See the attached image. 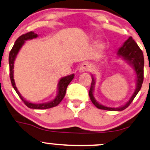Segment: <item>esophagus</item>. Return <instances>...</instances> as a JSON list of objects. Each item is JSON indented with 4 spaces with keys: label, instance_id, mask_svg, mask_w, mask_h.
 I'll list each match as a JSON object with an SVG mask.
<instances>
[{
    "label": "esophagus",
    "instance_id": "34e87169",
    "mask_svg": "<svg viewBox=\"0 0 150 150\" xmlns=\"http://www.w3.org/2000/svg\"><path fill=\"white\" fill-rule=\"evenodd\" d=\"M90 68V65L88 63H84L80 65V72H87Z\"/></svg>",
    "mask_w": 150,
    "mask_h": 150
}]
</instances>
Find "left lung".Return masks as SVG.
Instances as JSON below:
<instances>
[{
  "instance_id": "left-lung-1",
  "label": "left lung",
  "mask_w": 150,
  "mask_h": 150,
  "mask_svg": "<svg viewBox=\"0 0 150 150\" xmlns=\"http://www.w3.org/2000/svg\"><path fill=\"white\" fill-rule=\"evenodd\" d=\"M118 56H120L123 58V59L126 60L127 61L129 62L130 65H132L135 70L136 75H137V87L136 89L132 94L131 98L130 99L128 102L125 104L123 106H121L120 108H110L107 106H104L103 105L97 102L94 99V96H93V89H94V77L92 76V84H91L90 89H89V95L91 101L93 103V104L98 108L103 110H108V111H123L128 107L129 105L132 103L133 101L134 98L136 97L137 93L140 90L141 87H142V82L144 80V57H143V53H142V50L140 49L137 43L135 42L132 37H130L128 39L125 41L123 46L118 49V52H117Z\"/></svg>"
}]
</instances>
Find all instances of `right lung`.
Listing matches in <instances>:
<instances>
[{
	"label": "right lung",
	"mask_w": 150,
	"mask_h": 150,
	"mask_svg": "<svg viewBox=\"0 0 150 150\" xmlns=\"http://www.w3.org/2000/svg\"><path fill=\"white\" fill-rule=\"evenodd\" d=\"M37 34L34 33L33 32H30L28 33L22 34L20 36V37L18 38L16 41H15L14 45H13V48H12L11 51H10L9 54V65H10V81H11L12 85H13V88L15 89V92H17V94H18V96L20 97V99H22V101L25 103V104L27 107L30 108H34V109H46V108H50L56 106L61 103V101L63 100V99L64 98L65 93H66V89L68 87V85L70 84V82H71L72 80L74 78V74L68 75V76L64 77L63 78H61L59 82H58V94L57 97L55 98L53 101H51V102L46 103V104H32V103L29 102V101H26L25 99H23V97H22L21 94H20V92H18L17 87H15V81L13 79V68H14V61L16 57L17 54L20 51V49H21L22 46L23 45L25 41L28 40V39H32L34 38L37 37Z\"/></svg>",
	"instance_id": "right-lung-1"
}]
</instances>
